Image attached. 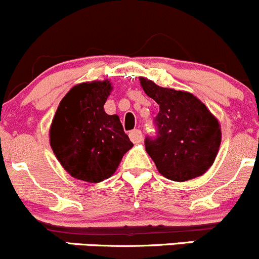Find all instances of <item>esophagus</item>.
<instances>
[{
  "label": "esophagus",
  "mask_w": 259,
  "mask_h": 259,
  "mask_svg": "<svg viewBox=\"0 0 259 259\" xmlns=\"http://www.w3.org/2000/svg\"><path fill=\"white\" fill-rule=\"evenodd\" d=\"M142 132L140 130H133L130 132V138L133 143H140L142 141Z\"/></svg>",
  "instance_id": "1"
}]
</instances>
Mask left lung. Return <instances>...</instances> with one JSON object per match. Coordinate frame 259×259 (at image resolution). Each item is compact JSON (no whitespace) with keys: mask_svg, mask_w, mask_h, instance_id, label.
Segmentation results:
<instances>
[{"mask_svg":"<svg viewBox=\"0 0 259 259\" xmlns=\"http://www.w3.org/2000/svg\"><path fill=\"white\" fill-rule=\"evenodd\" d=\"M140 80L145 93L160 106L153 119L156 135L145 138L146 151L158 172L179 183L201 176L219 150L218 119L191 93L162 88L145 78Z\"/></svg>","mask_w":259,"mask_h":259,"instance_id":"obj_1","label":"left lung"}]
</instances>
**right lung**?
<instances>
[{
  "label": "right lung",
  "instance_id": "obj_1",
  "mask_svg": "<svg viewBox=\"0 0 259 259\" xmlns=\"http://www.w3.org/2000/svg\"><path fill=\"white\" fill-rule=\"evenodd\" d=\"M111 91L108 80L73 87L51 122V148L61 166L79 180L101 183L111 178L133 146L119 117L104 112Z\"/></svg>",
  "mask_w": 259,
  "mask_h": 259
}]
</instances>
